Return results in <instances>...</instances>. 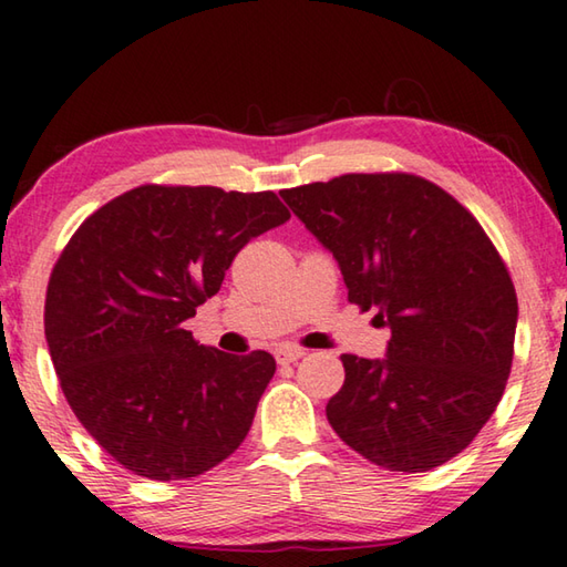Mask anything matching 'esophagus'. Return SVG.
Returning <instances> with one entry per match:
<instances>
[{
  "label": "esophagus",
  "mask_w": 567,
  "mask_h": 567,
  "mask_svg": "<svg viewBox=\"0 0 567 567\" xmlns=\"http://www.w3.org/2000/svg\"><path fill=\"white\" fill-rule=\"evenodd\" d=\"M303 354H306V349L286 344V347L276 349V361H278V364H293V361H299Z\"/></svg>",
  "instance_id": "34e87169"
}]
</instances>
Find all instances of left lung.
<instances>
[{
	"instance_id": "1",
	"label": "left lung",
	"mask_w": 567,
	"mask_h": 567,
	"mask_svg": "<svg viewBox=\"0 0 567 567\" xmlns=\"http://www.w3.org/2000/svg\"><path fill=\"white\" fill-rule=\"evenodd\" d=\"M281 196L339 261L349 301L392 331L382 361L341 354L333 432L392 472L450 462L513 367L517 293L503 256L457 198L412 173H347Z\"/></svg>"
}]
</instances>
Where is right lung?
<instances>
[{
  "instance_id": "1",
  "label": "right lung",
  "mask_w": 567,
  "mask_h": 567,
  "mask_svg": "<svg viewBox=\"0 0 567 567\" xmlns=\"http://www.w3.org/2000/svg\"><path fill=\"white\" fill-rule=\"evenodd\" d=\"M289 218L274 190L147 183L62 248L44 299L52 364L80 424L133 475L198 477L246 440L276 359L203 347L183 321L250 238Z\"/></svg>"
}]
</instances>
